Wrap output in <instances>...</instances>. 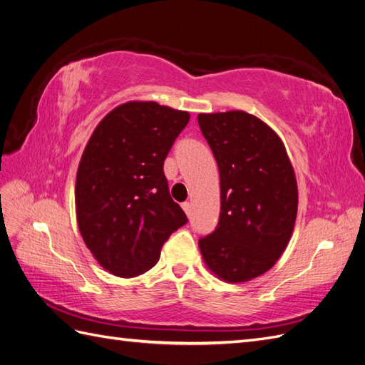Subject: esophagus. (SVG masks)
Here are the masks:
<instances>
[{
  "mask_svg": "<svg viewBox=\"0 0 365 365\" xmlns=\"http://www.w3.org/2000/svg\"><path fill=\"white\" fill-rule=\"evenodd\" d=\"M182 208H184V212H185L187 216L192 215V204H190V202H184V204H182Z\"/></svg>",
  "mask_w": 365,
  "mask_h": 365,
  "instance_id": "34e87169",
  "label": "esophagus"
}]
</instances>
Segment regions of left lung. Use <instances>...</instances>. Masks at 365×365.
Wrapping results in <instances>:
<instances>
[{"label": "left lung", "instance_id": "obj_1", "mask_svg": "<svg viewBox=\"0 0 365 365\" xmlns=\"http://www.w3.org/2000/svg\"><path fill=\"white\" fill-rule=\"evenodd\" d=\"M220 178L216 230L200 239L208 269L228 283L271 269L295 225L298 190L283 141L244 111L197 115Z\"/></svg>", "mask_w": 365, "mask_h": 365}]
</instances>
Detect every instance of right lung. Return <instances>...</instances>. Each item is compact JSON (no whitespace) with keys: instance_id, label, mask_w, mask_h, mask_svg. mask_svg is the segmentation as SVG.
I'll use <instances>...</instances> for the list:
<instances>
[{"instance_id":"1","label":"right lung","mask_w":365,"mask_h":365,"mask_svg":"<svg viewBox=\"0 0 365 365\" xmlns=\"http://www.w3.org/2000/svg\"><path fill=\"white\" fill-rule=\"evenodd\" d=\"M190 114L157 102H128L106 114L76 176L77 225L96 260L117 277H137L187 224L163 164Z\"/></svg>"}]
</instances>
